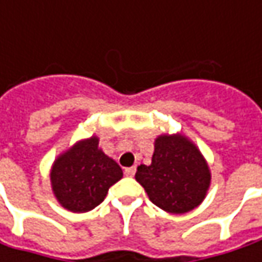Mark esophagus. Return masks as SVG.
<instances>
[{
  "instance_id": "esophagus-1",
  "label": "esophagus",
  "mask_w": 262,
  "mask_h": 262,
  "mask_svg": "<svg viewBox=\"0 0 262 262\" xmlns=\"http://www.w3.org/2000/svg\"><path fill=\"white\" fill-rule=\"evenodd\" d=\"M135 172H136V168H135V166H132V168H126V169H124V175L129 176V178H132V176L135 175Z\"/></svg>"
}]
</instances>
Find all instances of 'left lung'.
Here are the masks:
<instances>
[{
	"mask_svg": "<svg viewBox=\"0 0 262 262\" xmlns=\"http://www.w3.org/2000/svg\"><path fill=\"white\" fill-rule=\"evenodd\" d=\"M138 181L149 199L170 213H185L204 201L211 182L205 159L196 146L183 136H159L152 163L140 165Z\"/></svg>",
	"mask_w": 262,
	"mask_h": 262,
	"instance_id": "left-lung-1",
	"label": "left lung"
}]
</instances>
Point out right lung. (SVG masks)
<instances>
[{
	"label": "right lung",
	"mask_w": 262,
	"mask_h": 262,
	"mask_svg": "<svg viewBox=\"0 0 262 262\" xmlns=\"http://www.w3.org/2000/svg\"><path fill=\"white\" fill-rule=\"evenodd\" d=\"M122 176L120 166L99 149L96 136L61 155L50 173L57 201L71 212H87L100 205Z\"/></svg>",
	"instance_id": "1"
}]
</instances>
